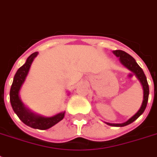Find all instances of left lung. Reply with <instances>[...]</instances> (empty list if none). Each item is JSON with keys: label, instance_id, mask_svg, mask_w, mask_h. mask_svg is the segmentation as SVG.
Wrapping results in <instances>:
<instances>
[{"label": "left lung", "instance_id": "1", "mask_svg": "<svg viewBox=\"0 0 157 157\" xmlns=\"http://www.w3.org/2000/svg\"><path fill=\"white\" fill-rule=\"evenodd\" d=\"M113 54L117 57H119L120 60L121 62V63L124 65V67H126L127 68L129 69L130 71L135 73L136 76L138 77L140 82H141L143 88H144V100H143V103L140 107V109L138 111L136 114L134 115L133 117L124 123L122 124H112V123H107V124H109L111 126H117V127H122L125 126L127 124H131L132 122H134L135 120H137L143 113H144V110L146 108L147 104V101H148V95H149V86L147 84V77L144 74L143 69L139 66V64L137 63L136 61L134 60V59L132 56H130L129 54H127L126 52H124L123 50H114Z\"/></svg>", "mask_w": 157, "mask_h": 157}]
</instances>
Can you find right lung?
Here are the masks:
<instances>
[{"label": "right lung", "instance_id": "right-lung-1", "mask_svg": "<svg viewBox=\"0 0 157 157\" xmlns=\"http://www.w3.org/2000/svg\"><path fill=\"white\" fill-rule=\"evenodd\" d=\"M38 54L37 52L32 54L27 59V61L23 66L18 69V71L14 75L13 83L11 86L10 92V99L11 106L13 107V112H15L18 118L25 124L28 126L38 129H47L54 126L58 122L63 119L65 112H60L51 117H43L35 115L27 109L22 101L19 98V90L23 83L25 81V78L28 75L32 63Z\"/></svg>", "mask_w": 157, "mask_h": 157}]
</instances>
